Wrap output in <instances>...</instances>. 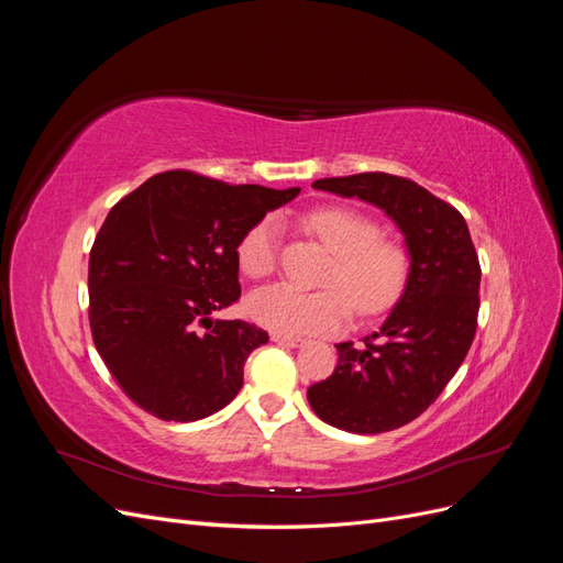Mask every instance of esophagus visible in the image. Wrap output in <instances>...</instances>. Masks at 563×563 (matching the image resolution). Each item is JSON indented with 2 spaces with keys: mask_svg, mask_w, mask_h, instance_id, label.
Returning a JSON list of instances; mask_svg holds the SVG:
<instances>
[{
  "mask_svg": "<svg viewBox=\"0 0 563 563\" xmlns=\"http://www.w3.org/2000/svg\"><path fill=\"white\" fill-rule=\"evenodd\" d=\"M272 340H275V343H277V345H282V347H298V345H302V343H305L302 338L282 335V333H272Z\"/></svg>",
  "mask_w": 563,
  "mask_h": 563,
  "instance_id": "esophagus-1",
  "label": "esophagus"
}]
</instances>
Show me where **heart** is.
I'll use <instances>...</instances> for the list:
<instances>
[{
    "label": "heart",
    "mask_w": 563,
    "mask_h": 563,
    "mask_svg": "<svg viewBox=\"0 0 563 563\" xmlns=\"http://www.w3.org/2000/svg\"><path fill=\"white\" fill-rule=\"evenodd\" d=\"M305 228L327 244L333 263L321 277V291H300L291 284L261 288L249 298V314L282 335L333 333L350 319L378 317L395 305L408 282V251L385 240L378 220L347 209L319 207L305 216ZM246 277H269L279 261V223L263 218L251 225L236 246Z\"/></svg>",
    "instance_id": "heart-1"
}]
</instances>
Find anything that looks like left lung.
I'll return each instance as SVG.
<instances>
[{"mask_svg": "<svg viewBox=\"0 0 563 563\" xmlns=\"http://www.w3.org/2000/svg\"><path fill=\"white\" fill-rule=\"evenodd\" d=\"M312 187L383 209L411 253L406 291L364 345L338 343V366L308 389L312 411L338 430L380 434L416 420L444 391L476 333L482 267L463 213L391 174L321 178Z\"/></svg>", "mask_w": 563, "mask_h": 563, "instance_id": "1", "label": "left lung"}]
</instances>
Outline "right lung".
Returning <instances> with one entry per match:
<instances>
[{
  "instance_id": "obj_1",
  "label": "right lung",
  "mask_w": 563,
  "mask_h": 563,
  "mask_svg": "<svg viewBox=\"0 0 563 563\" xmlns=\"http://www.w3.org/2000/svg\"><path fill=\"white\" fill-rule=\"evenodd\" d=\"M298 192L176 168L110 209L91 246L89 323L98 354L135 406L190 422L236 397L244 362L269 335L242 319L213 321L211 312L242 296L244 232Z\"/></svg>"
}]
</instances>
